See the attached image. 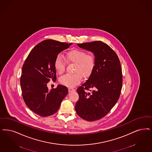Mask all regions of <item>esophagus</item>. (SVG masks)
<instances>
[{"label":"esophagus","instance_id":"34e87169","mask_svg":"<svg viewBox=\"0 0 152 152\" xmlns=\"http://www.w3.org/2000/svg\"><path fill=\"white\" fill-rule=\"evenodd\" d=\"M75 91V89H73L72 88H68V91L69 92H71V91Z\"/></svg>","mask_w":152,"mask_h":152}]
</instances>
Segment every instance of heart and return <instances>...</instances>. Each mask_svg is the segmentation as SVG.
I'll use <instances>...</instances> for the list:
<instances>
[{"label":"heart","mask_w":152,"mask_h":152,"mask_svg":"<svg viewBox=\"0 0 152 152\" xmlns=\"http://www.w3.org/2000/svg\"><path fill=\"white\" fill-rule=\"evenodd\" d=\"M66 60L75 64L73 74H67L61 76L59 81L68 87H73L81 81V75L89 77L93 72L96 64V59L93 54H86L84 51L72 49L66 54ZM55 69L59 73H63L65 69V61L61 55H58L54 61Z\"/></svg>","instance_id":"1"}]
</instances>
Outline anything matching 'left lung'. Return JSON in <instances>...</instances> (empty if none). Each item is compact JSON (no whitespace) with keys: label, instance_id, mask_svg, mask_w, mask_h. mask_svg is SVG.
<instances>
[{"label":"left lung","instance_id":"left-lung-1","mask_svg":"<svg viewBox=\"0 0 152 152\" xmlns=\"http://www.w3.org/2000/svg\"><path fill=\"white\" fill-rule=\"evenodd\" d=\"M77 46L94 54L96 64L89 79L77 89L79 99L75 110L82 119L95 121L106 115L119 98L123 82L121 65L114 51L102 41ZM89 88L92 92L86 91Z\"/></svg>","mask_w":152,"mask_h":152}]
</instances>
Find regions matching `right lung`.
Listing matches in <instances>:
<instances>
[{"instance_id": "add662e5", "label": "right lung", "mask_w": 152, "mask_h": 152, "mask_svg": "<svg viewBox=\"0 0 152 152\" xmlns=\"http://www.w3.org/2000/svg\"><path fill=\"white\" fill-rule=\"evenodd\" d=\"M72 44L46 39L37 45L25 61L20 79L23 97L29 109L38 115L54 114L68 94L64 85L49 90L47 84L56 80V57Z\"/></svg>"}]
</instances>
